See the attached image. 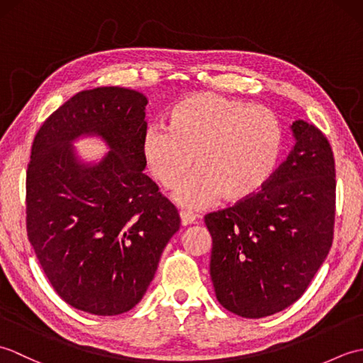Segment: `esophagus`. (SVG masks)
<instances>
[{"label":"esophagus","mask_w":363,"mask_h":363,"mask_svg":"<svg viewBox=\"0 0 363 363\" xmlns=\"http://www.w3.org/2000/svg\"><path fill=\"white\" fill-rule=\"evenodd\" d=\"M179 217H181V225L182 226H189V225H191V223L196 221V215L191 213V212H187V211H181Z\"/></svg>","instance_id":"obj_1"}]
</instances>
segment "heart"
Instances as JSON below:
<instances>
[{"instance_id": "b5f03b06", "label": "heart", "mask_w": 363, "mask_h": 363, "mask_svg": "<svg viewBox=\"0 0 363 363\" xmlns=\"http://www.w3.org/2000/svg\"><path fill=\"white\" fill-rule=\"evenodd\" d=\"M284 133L264 106L218 94L182 98L169 113V128L152 125L142 137V157L154 181L173 189L191 165L198 172L174 191L184 207L198 209L221 198L242 203L276 173Z\"/></svg>"}]
</instances>
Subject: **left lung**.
<instances>
[{"label": "left lung", "instance_id": "1", "mask_svg": "<svg viewBox=\"0 0 363 363\" xmlns=\"http://www.w3.org/2000/svg\"><path fill=\"white\" fill-rule=\"evenodd\" d=\"M295 146L259 194L211 212V277L218 303L243 318L291 306L333 246L334 152L321 130L291 125Z\"/></svg>", "mask_w": 363, "mask_h": 363}]
</instances>
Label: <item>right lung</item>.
Returning <instances> with one entry per match:
<instances>
[{"label":"right lung","mask_w":363,"mask_h":363,"mask_svg":"<svg viewBox=\"0 0 363 363\" xmlns=\"http://www.w3.org/2000/svg\"><path fill=\"white\" fill-rule=\"evenodd\" d=\"M140 91L84 90L45 120L26 172V230L52 289L74 309L112 317L140 303L181 218L143 173ZM101 136L111 151L82 164L71 143Z\"/></svg>","instance_id":"add662e5"}]
</instances>
